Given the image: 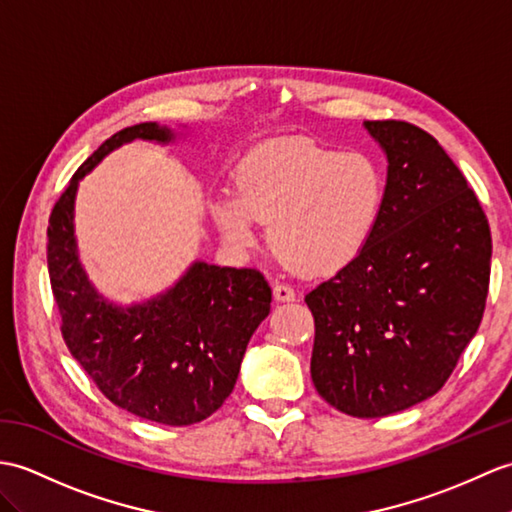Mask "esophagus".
<instances>
[{
  "label": "esophagus",
  "mask_w": 512,
  "mask_h": 512,
  "mask_svg": "<svg viewBox=\"0 0 512 512\" xmlns=\"http://www.w3.org/2000/svg\"><path fill=\"white\" fill-rule=\"evenodd\" d=\"M272 294H275V299L281 301V303H290V301H294V296H296L294 288H292V285H288V283H275V285H272Z\"/></svg>",
  "instance_id": "1"
}]
</instances>
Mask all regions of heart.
I'll list each match as a JSON object with an SVG mask.
<instances>
[{
  "instance_id": "b5f03b06",
  "label": "heart",
  "mask_w": 512,
  "mask_h": 512,
  "mask_svg": "<svg viewBox=\"0 0 512 512\" xmlns=\"http://www.w3.org/2000/svg\"><path fill=\"white\" fill-rule=\"evenodd\" d=\"M386 176L371 154L340 152L305 137H281L242 159L235 192L209 198L222 235L255 242L268 224L272 248L305 275H329L358 257L382 216Z\"/></svg>"
}]
</instances>
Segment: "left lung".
<instances>
[{
  "label": "left lung",
  "instance_id": "obj_1",
  "mask_svg": "<svg viewBox=\"0 0 512 512\" xmlns=\"http://www.w3.org/2000/svg\"><path fill=\"white\" fill-rule=\"evenodd\" d=\"M388 159L364 251L305 296L312 382L329 406L388 417L436 395L482 323L491 229L478 196L423 128L364 122Z\"/></svg>",
  "mask_w": 512,
  "mask_h": 512
}]
</instances>
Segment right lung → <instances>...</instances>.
<instances>
[{
    "instance_id": "obj_1",
    "label": "right lung",
    "mask_w": 512,
    "mask_h": 512,
    "mask_svg": "<svg viewBox=\"0 0 512 512\" xmlns=\"http://www.w3.org/2000/svg\"><path fill=\"white\" fill-rule=\"evenodd\" d=\"M133 139L170 144L174 133L154 122L128 126L80 165L52 209L47 270L63 340L102 395L135 417L192 425L231 395L272 292L255 268L194 261L174 288L146 303L120 307L98 294L78 259L74 200L80 178Z\"/></svg>"
}]
</instances>
